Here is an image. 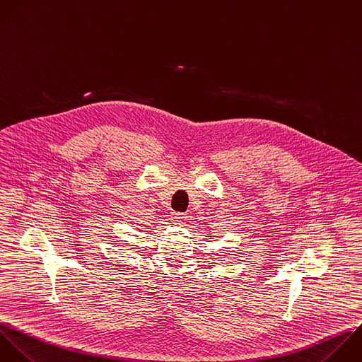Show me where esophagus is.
Masks as SVG:
<instances>
[{"label": "esophagus", "instance_id": "34e87169", "mask_svg": "<svg viewBox=\"0 0 362 362\" xmlns=\"http://www.w3.org/2000/svg\"><path fill=\"white\" fill-rule=\"evenodd\" d=\"M171 219H173V222H174V223H177V225H182V223L185 222L187 216H185L184 214L175 212V214H173V215H171Z\"/></svg>", "mask_w": 362, "mask_h": 362}]
</instances>
